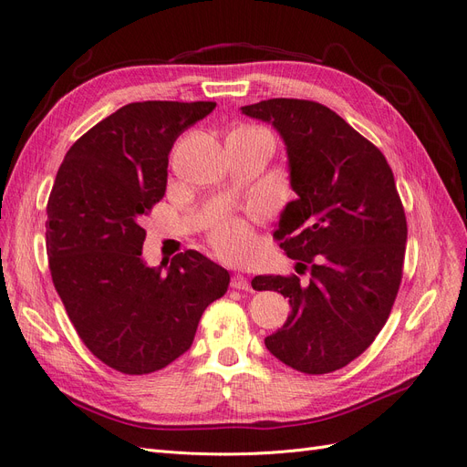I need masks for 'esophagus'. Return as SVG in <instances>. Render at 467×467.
I'll return each mask as SVG.
<instances>
[{"instance_id": "1", "label": "esophagus", "mask_w": 467, "mask_h": 467, "mask_svg": "<svg viewBox=\"0 0 467 467\" xmlns=\"http://www.w3.org/2000/svg\"><path fill=\"white\" fill-rule=\"evenodd\" d=\"M230 286L235 290H251V282L244 275H234Z\"/></svg>"}]
</instances>
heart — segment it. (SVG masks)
Returning <instances> with one entry per match:
<instances>
[{"label":"heart","mask_w":467,"mask_h":467,"mask_svg":"<svg viewBox=\"0 0 467 467\" xmlns=\"http://www.w3.org/2000/svg\"><path fill=\"white\" fill-rule=\"evenodd\" d=\"M212 244L225 259H244L251 247V232L245 222L228 218L212 232Z\"/></svg>","instance_id":"heart-1"}]
</instances>
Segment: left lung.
Here are the masks:
<instances>
[{
    "mask_svg": "<svg viewBox=\"0 0 467 467\" xmlns=\"http://www.w3.org/2000/svg\"><path fill=\"white\" fill-rule=\"evenodd\" d=\"M242 112L271 122L285 140L298 199L282 210L275 237L298 261L296 271L309 273L307 282L296 275L251 280L292 307L265 345L298 372H335L372 345L401 285L407 220L391 167L321 103L268 99Z\"/></svg>",
    "mask_w": 467,
    "mask_h": 467,
    "instance_id": "8db88e82",
    "label": "left lung"
}]
</instances>
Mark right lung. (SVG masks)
<instances>
[{
	"mask_svg": "<svg viewBox=\"0 0 467 467\" xmlns=\"http://www.w3.org/2000/svg\"><path fill=\"white\" fill-rule=\"evenodd\" d=\"M216 103H130L67 150L47 206V253L54 288L93 355L122 374L165 368L187 352L204 309L230 275L199 251L171 265L142 259V218L167 187L179 134Z\"/></svg>",
	"mask_w": 467,
	"mask_h": 467,
	"instance_id": "add662e5",
	"label": "right lung"
}]
</instances>
